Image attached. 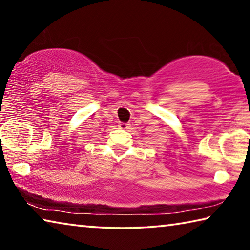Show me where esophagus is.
I'll list each match as a JSON object with an SVG mask.
<instances>
[{"mask_svg":"<svg viewBox=\"0 0 250 250\" xmlns=\"http://www.w3.org/2000/svg\"><path fill=\"white\" fill-rule=\"evenodd\" d=\"M129 125H129V124H125V122H120L119 125H118V126H119L120 129H128Z\"/></svg>","mask_w":250,"mask_h":250,"instance_id":"34e87169","label":"esophagus"}]
</instances>
